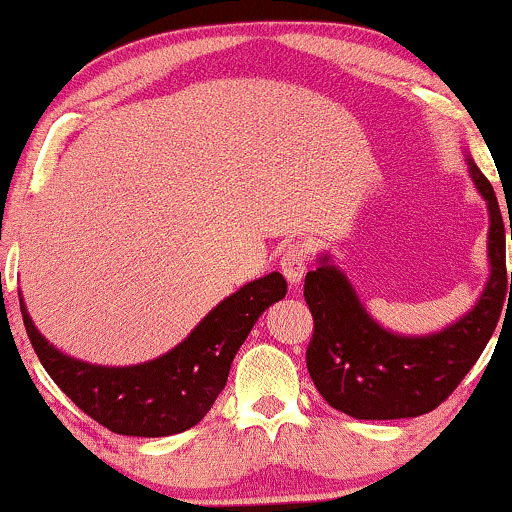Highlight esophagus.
Masks as SVG:
<instances>
[{
    "label": "esophagus",
    "instance_id": "esophagus-1",
    "mask_svg": "<svg viewBox=\"0 0 512 512\" xmlns=\"http://www.w3.org/2000/svg\"><path fill=\"white\" fill-rule=\"evenodd\" d=\"M305 269H307V252L303 245L300 243L288 245L281 257V272L286 276V281L291 283V286H298V283L303 281Z\"/></svg>",
    "mask_w": 512,
    "mask_h": 512
}]
</instances>
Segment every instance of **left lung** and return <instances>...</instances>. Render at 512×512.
<instances>
[{
    "label": "left lung",
    "mask_w": 512,
    "mask_h": 512,
    "mask_svg": "<svg viewBox=\"0 0 512 512\" xmlns=\"http://www.w3.org/2000/svg\"><path fill=\"white\" fill-rule=\"evenodd\" d=\"M467 171L489 209V279L477 303L432 334H398L367 312L355 286L329 252L305 276V300L315 319L307 369L334 410L355 420L420 417L441 405L470 372L494 334L508 291L506 236L491 183L465 150Z\"/></svg>",
    "instance_id": "8db88e82"
}]
</instances>
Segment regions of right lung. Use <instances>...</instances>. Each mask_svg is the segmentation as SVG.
<instances>
[{
  "mask_svg": "<svg viewBox=\"0 0 512 512\" xmlns=\"http://www.w3.org/2000/svg\"><path fill=\"white\" fill-rule=\"evenodd\" d=\"M286 295L272 272L231 293L209 310L176 348L126 367L83 362L54 348L30 319L18 291L23 324L42 367L85 415L123 436H171L195 427L221 391L238 348L269 305Z\"/></svg>",
  "mask_w": 512,
  "mask_h": 512,
  "instance_id": "1",
  "label": "right lung"
}]
</instances>
